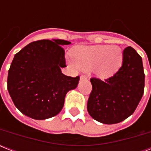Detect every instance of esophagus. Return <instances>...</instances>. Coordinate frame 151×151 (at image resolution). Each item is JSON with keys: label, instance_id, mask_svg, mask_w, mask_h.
Returning <instances> with one entry per match:
<instances>
[{"label": "esophagus", "instance_id": "obj_1", "mask_svg": "<svg viewBox=\"0 0 151 151\" xmlns=\"http://www.w3.org/2000/svg\"><path fill=\"white\" fill-rule=\"evenodd\" d=\"M88 77L87 76H85V75H81L80 77V80L81 81H85V80H87L88 79Z\"/></svg>", "mask_w": 151, "mask_h": 151}]
</instances>
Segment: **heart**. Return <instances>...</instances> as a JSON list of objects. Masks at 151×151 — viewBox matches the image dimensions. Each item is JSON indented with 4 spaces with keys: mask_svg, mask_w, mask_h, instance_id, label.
I'll use <instances>...</instances> for the list:
<instances>
[{
    "mask_svg": "<svg viewBox=\"0 0 151 151\" xmlns=\"http://www.w3.org/2000/svg\"><path fill=\"white\" fill-rule=\"evenodd\" d=\"M73 66L81 70L94 66V72L100 78L114 75L121 68L124 54L118 46H78L72 51Z\"/></svg>",
    "mask_w": 151,
    "mask_h": 151,
    "instance_id": "b5f03b06",
    "label": "heart"
}]
</instances>
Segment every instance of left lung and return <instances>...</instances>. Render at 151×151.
I'll use <instances>...</instances> for the list:
<instances>
[{
    "mask_svg": "<svg viewBox=\"0 0 151 151\" xmlns=\"http://www.w3.org/2000/svg\"><path fill=\"white\" fill-rule=\"evenodd\" d=\"M123 54V63L114 76L105 81L90 79L92 90L88 100V112L103 124L119 123L132 114L144 92L142 58L130 46L124 48Z\"/></svg>",
    "mask_w": 151,
    "mask_h": 151,
    "instance_id": "obj_1",
    "label": "left lung"
}]
</instances>
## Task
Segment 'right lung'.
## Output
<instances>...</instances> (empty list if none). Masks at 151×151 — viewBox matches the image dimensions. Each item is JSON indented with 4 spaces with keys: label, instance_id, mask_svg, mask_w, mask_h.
<instances>
[{
    "label": "right lung",
    "instance_id": "1",
    "mask_svg": "<svg viewBox=\"0 0 151 151\" xmlns=\"http://www.w3.org/2000/svg\"><path fill=\"white\" fill-rule=\"evenodd\" d=\"M64 40H41L27 45L14 56L8 74V90L15 106L27 117L45 120L63 107L66 93L77 88L80 77L64 75Z\"/></svg>",
    "mask_w": 151,
    "mask_h": 151
}]
</instances>
